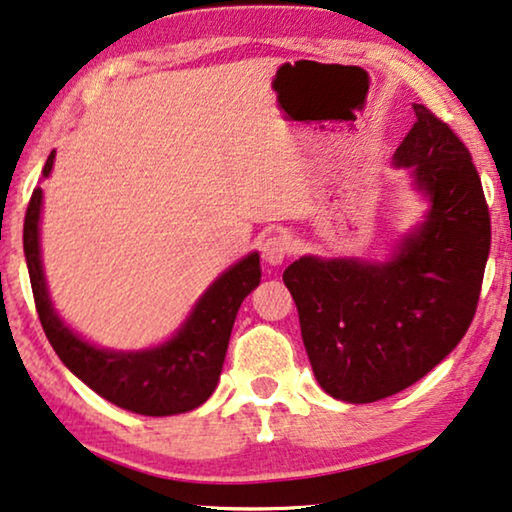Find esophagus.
I'll use <instances>...</instances> for the list:
<instances>
[{"mask_svg": "<svg viewBox=\"0 0 512 512\" xmlns=\"http://www.w3.org/2000/svg\"><path fill=\"white\" fill-rule=\"evenodd\" d=\"M291 254V242L284 235H268L261 240V256L268 265H282Z\"/></svg>", "mask_w": 512, "mask_h": 512, "instance_id": "esophagus-1", "label": "esophagus"}]
</instances>
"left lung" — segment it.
<instances>
[{"label":"left lung","instance_id":"1","mask_svg":"<svg viewBox=\"0 0 512 512\" xmlns=\"http://www.w3.org/2000/svg\"><path fill=\"white\" fill-rule=\"evenodd\" d=\"M394 153L426 200L387 261L300 256L284 270L314 377L328 396L373 403L438 366L471 326L492 242L471 153L450 125L412 104Z\"/></svg>","mask_w":512,"mask_h":512}]
</instances>
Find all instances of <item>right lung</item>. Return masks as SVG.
Returning <instances> with one entry per match:
<instances>
[{
	"instance_id": "1",
	"label": "right lung",
	"mask_w": 512,
	"mask_h": 512,
	"mask_svg": "<svg viewBox=\"0 0 512 512\" xmlns=\"http://www.w3.org/2000/svg\"><path fill=\"white\" fill-rule=\"evenodd\" d=\"M53 160L55 151L48 156L41 177L51 174ZM41 205L44 191L34 188L25 214L23 249L39 321L60 361L95 394L137 415H181L205 403L219 384L237 310L261 284L258 251L230 265L209 284L170 340L137 352H116L81 338L53 307L41 263Z\"/></svg>"
}]
</instances>
